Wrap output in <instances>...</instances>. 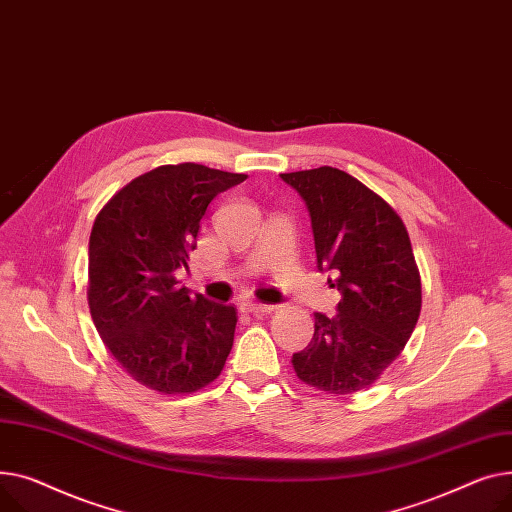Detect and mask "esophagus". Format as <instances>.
I'll use <instances>...</instances> for the list:
<instances>
[{
    "instance_id": "esophagus-1",
    "label": "esophagus",
    "mask_w": 512,
    "mask_h": 512,
    "mask_svg": "<svg viewBox=\"0 0 512 512\" xmlns=\"http://www.w3.org/2000/svg\"><path fill=\"white\" fill-rule=\"evenodd\" d=\"M239 310L246 312V314H254V316H258V314H268V312H273V310H275V306L256 304V302H244L242 306H239Z\"/></svg>"
}]
</instances>
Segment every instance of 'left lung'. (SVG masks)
I'll list each match as a JSON object with an SVG mask.
<instances>
[{
	"instance_id": "left-lung-1",
	"label": "left lung",
	"mask_w": 512,
	"mask_h": 512,
	"mask_svg": "<svg viewBox=\"0 0 512 512\" xmlns=\"http://www.w3.org/2000/svg\"><path fill=\"white\" fill-rule=\"evenodd\" d=\"M312 221L316 266L341 293L337 316L314 314V337L293 353L297 378L328 395L370 386L407 345L422 281L407 229L378 194L335 167L281 173Z\"/></svg>"
}]
</instances>
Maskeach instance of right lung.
<instances>
[{
	"instance_id": "obj_1",
	"label": "right lung",
	"mask_w": 512,
	"mask_h": 512,
	"mask_svg": "<svg viewBox=\"0 0 512 512\" xmlns=\"http://www.w3.org/2000/svg\"><path fill=\"white\" fill-rule=\"evenodd\" d=\"M248 175L196 163L163 165L119 190L88 242V308L111 355L165 395L213 382L233 347L237 312L179 285L200 221Z\"/></svg>"
}]
</instances>
